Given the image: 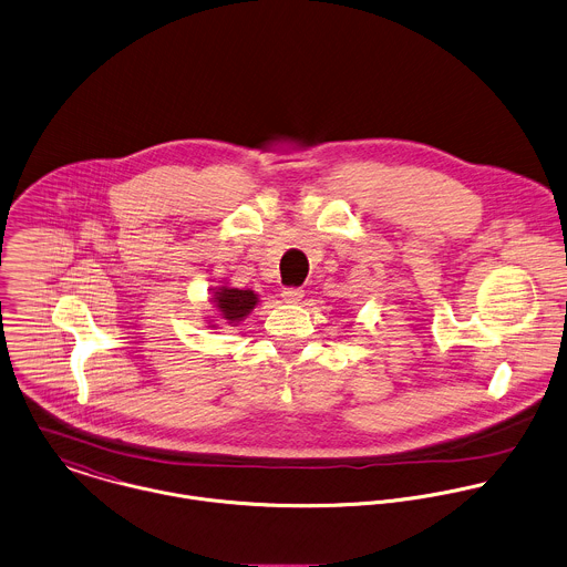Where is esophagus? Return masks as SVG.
I'll use <instances>...</instances> for the list:
<instances>
[{"label":"esophagus","instance_id":"esophagus-1","mask_svg":"<svg viewBox=\"0 0 567 567\" xmlns=\"http://www.w3.org/2000/svg\"><path fill=\"white\" fill-rule=\"evenodd\" d=\"M280 296H282V300H285V302H289V305H296V302H300V300H302L305 291H302L300 287H285Z\"/></svg>","mask_w":567,"mask_h":567}]
</instances>
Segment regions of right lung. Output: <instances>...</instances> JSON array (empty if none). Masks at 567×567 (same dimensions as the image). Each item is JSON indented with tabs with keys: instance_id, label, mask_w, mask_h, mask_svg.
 Masks as SVG:
<instances>
[{
	"instance_id": "right-lung-1",
	"label": "right lung",
	"mask_w": 567,
	"mask_h": 567,
	"mask_svg": "<svg viewBox=\"0 0 567 567\" xmlns=\"http://www.w3.org/2000/svg\"><path fill=\"white\" fill-rule=\"evenodd\" d=\"M212 302L218 307L220 316L229 322L236 324L240 322L245 316H249V311L256 307L258 296L249 289H231V287H218L214 291Z\"/></svg>"
}]
</instances>
